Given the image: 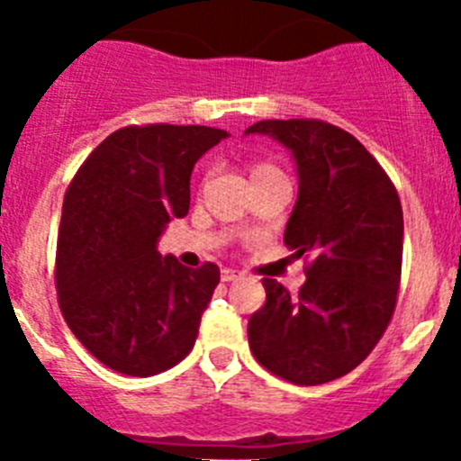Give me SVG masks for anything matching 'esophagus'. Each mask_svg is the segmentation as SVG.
Segmentation results:
<instances>
[{
    "instance_id": "esophagus-1",
    "label": "esophagus",
    "mask_w": 461,
    "mask_h": 461,
    "mask_svg": "<svg viewBox=\"0 0 461 461\" xmlns=\"http://www.w3.org/2000/svg\"><path fill=\"white\" fill-rule=\"evenodd\" d=\"M222 282H236V279H240V273L239 270H231V268H225L222 270Z\"/></svg>"
}]
</instances>
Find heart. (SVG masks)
Instances as JSON below:
<instances>
[{"mask_svg":"<svg viewBox=\"0 0 461 461\" xmlns=\"http://www.w3.org/2000/svg\"><path fill=\"white\" fill-rule=\"evenodd\" d=\"M266 175H282V170H279L277 166H273V163L268 161H255L250 166V177L257 179V177H266Z\"/></svg>","mask_w":461,"mask_h":461,"instance_id":"obj_1","label":"heart"}]
</instances>
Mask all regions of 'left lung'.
Returning <instances> with one entry per match:
<instances>
[{
	"label": "left lung",
	"mask_w": 461,
	"mask_h": 461,
	"mask_svg": "<svg viewBox=\"0 0 461 461\" xmlns=\"http://www.w3.org/2000/svg\"><path fill=\"white\" fill-rule=\"evenodd\" d=\"M298 163V202L284 243L304 257L307 282L291 295L264 279L266 304L248 341L266 371L300 386L346 375L371 355L395 312L402 270L398 191L346 129L313 118L261 120Z\"/></svg>",
	"instance_id": "8db88e82"
}]
</instances>
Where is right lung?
I'll list each match as a JSON object with an SVG mask.
<instances>
[{"instance_id": "obj_1", "label": "right lung", "mask_w": 461, "mask_h": 461, "mask_svg": "<svg viewBox=\"0 0 461 461\" xmlns=\"http://www.w3.org/2000/svg\"><path fill=\"white\" fill-rule=\"evenodd\" d=\"M222 139L227 131L202 124H129L90 152L68 186L59 307L81 346L122 375H157L195 346L221 268H184L158 255L157 239L188 213L193 166Z\"/></svg>"}]
</instances>
